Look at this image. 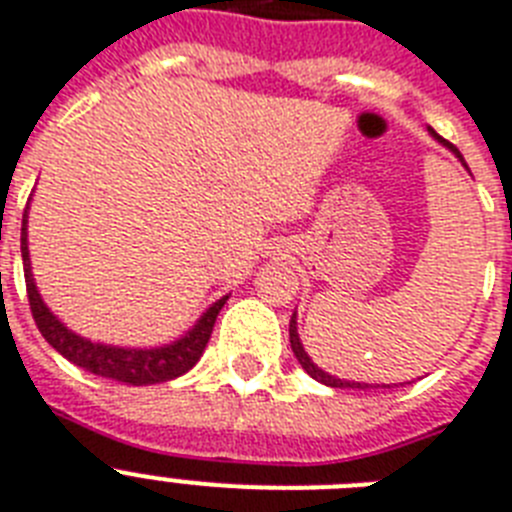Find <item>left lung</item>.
Returning <instances> with one entry per match:
<instances>
[{"instance_id":"left-lung-1","label":"left lung","mask_w":512,"mask_h":512,"mask_svg":"<svg viewBox=\"0 0 512 512\" xmlns=\"http://www.w3.org/2000/svg\"><path fill=\"white\" fill-rule=\"evenodd\" d=\"M429 133H432L434 141L442 143V146H445L447 151H453L455 159H458V162L463 164V167H466V170H468L466 159H463V154H460V151L455 149L453 143L445 141V138L434 133L432 128H429ZM468 172H471V170H468ZM290 348H293L295 358H298V363H301L303 369H306L308 377H314L316 382L327 384V387H337V390H369V387H392V384H366V382H350V379H337V377H332V374H327V371H324V369H319V366H316V363L311 361V356H308V353H306V348H303L301 337H298V319H295V314H293V319H290Z\"/></svg>"}]
</instances>
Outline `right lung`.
<instances>
[{"mask_svg":"<svg viewBox=\"0 0 512 512\" xmlns=\"http://www.w3.org/2000/svg\"><path fill=\"white\" fill-rule=\"evenodd\" d=\"M20 253H23V272H25V287H28V303H31L33 319H36L38 332L44 335V340L52 345L57 353L73 361L80 369L91 371L96 377H107L114 382L133 384V387H143V384H159L170 382V379L183 377L185 371H190L198 363V358L204 356L206 342L211 337V329L217 322L219 311L227 303L230 295L219 298L217 303H211L204 311V316L198 319L193 327L185 332L183 337H177L175 342L159 345V348H120V345H104V342H94L88 337L75 335L73 329H67L52 314V308L46 306L41 293H38L36 280L31 272V256H28V209L23 214V232H20Z\"/></svg>","mask_w":512,"mask_h":512,"instance_id":"1","label":"right lung"}]
</instances>
